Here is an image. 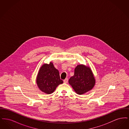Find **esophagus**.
<instances>
[{
	"label": "esophagus",
	"instance_id": "obj_1",
	"mask_svg": "<svg viewBox=\"0 0 129 129\" xmlns=\"http://www.w3.org/2000/svg\"><path fill=\"white\" fill-rule=\"evenodd\" d=\"M68 81V78H66L65 80H63V82H64V83H67Z\"/></svg>",
	"mask_w": 129,
	"mask_h": 129
}]
</instances>
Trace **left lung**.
Here are the masks:
<instances>
[{
	"mask_svg": "<svg viewBox=\"0 0 129 129\" xmlns=\"http://www.w3.org/2000/svg\"><path fill=\"white\" fill-rule=\"evenodd\" d=\"M69 83L75 92L82 95L92 89L95 84V79L90 68L81 64L75 68L74 75L70 78Z\"/></svg>",
	"mask_w": 129,
	"mask_h": 129,
	"instance_id": "obj_1",
	"label": "left lung"
}]
</instances>
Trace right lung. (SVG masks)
Here are the masks:
<instances>
[{"label":"right lung","instance_id":"1","mask_svg":"<svg viewBox=\"0 0 129 129\" xmlns=\"http://www.w3.org/2000/svg\"><path fill=\"white\" fill-rule=\"evenodd\" d=\"M36 83L42 91L50 94L63 82L60 78L58 71L54 66L53 63L50 62L49 64H44L40 68L37 75Z\"/></svg>","mask_w":129,"mask_h":129}]
</instances>
